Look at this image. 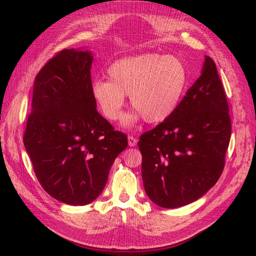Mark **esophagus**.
I'll list each match as a JSON object with an SVG mask.
<instances>
[{
    "label": "esophagus",
    "instance_id": "esophagus-1",
    "mask_svg": "<svg viewBox=\"0 0 256 256\" xmlns=\"http://www.w3.org/2000/svg\"><path fill=\"white\" fill-rule=\"evenodd\" d=\"M128 146H130V148H134V146H136V144H138L136 138H133V136H128Z\"/></svg>",
    "mask_w": 256,
    "mask_h": 256
}]
</instances>
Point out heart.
I'll return each instance as SVG.
<instances>
[{
	"mask_svg": "<svg viewBox=\"0 0 256 256\" xmlns=\"http://www.w3.org/2000/svg\"><path fill=\"white\" fill-rule=\"evenodd\" d=\"M106 72L108 80L92 82V99L103 116L116 121L125 94H130L135 108L122 118L121 123L126 128L142 118L150 124L165 122L177 111L188 86V72L180 59L160 54L118 59Z\"/></svg>",
	"mask_w": 256,
	"mask_h": 256,
	"instance_id": "1",
	"label": "heart"
}]
</instances>
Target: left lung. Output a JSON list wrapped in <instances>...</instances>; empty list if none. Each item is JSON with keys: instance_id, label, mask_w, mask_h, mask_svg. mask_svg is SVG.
<instances>
[{"instance_id": "obj_1", "label": "left lung", "mask_w": 256, "mask_h": 256, "mask_svg": "<svg viewBox=\"0 0 256 256\" xmlns=\"http://www.w3.org/2000/svg\"><path fill=\"white\" fill-rule=\"evenodd\" d=\"M230 138L224 90L214 62L204 56L177 111L138 140L146 194L168 209L202 197L221 176Z\"/></svg>"}]
</instances>
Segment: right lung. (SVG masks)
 <instances>
[{
    "instance_id": "obj_1",
    "label": "right lung",
    "mask_w": 256,
    "mask_h": 256,
    "mask_svg": "<svg viewBox=\"0 0 256 256\" xmlns=\"http://www.w3.org/2000/svg\"><path fill=\"white\" fill-rule=\"evenodd\" d=\"M94 54L64 50L38 74L24 145L35 175L52 197L72 206L96 200L114 160L128 146L96 111L91 96Z\"/></svg>"
}]
</instances>
